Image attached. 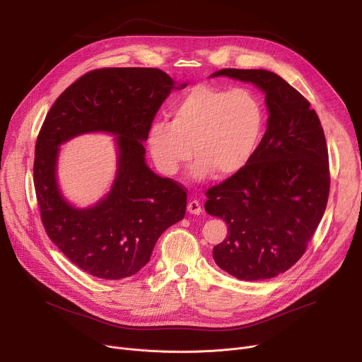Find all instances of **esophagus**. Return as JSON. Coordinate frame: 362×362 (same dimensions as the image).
<instances>
[{
    "instance_id": "esophagus-1",
    "label": "esophagus",
    "mask_w": 362,
    "mask_h": 362,
    "mask_svg": "<svg viewBox=\"0 0 362 362\" xmlns=\"http://www.w3.org/2000/svg\"><path fill=\"white\" fill-rule=\"evenodd\" d=\"M187 211L191 213V214H195V216L201 214L202 208H201V204H199V201H197V199L189 201V202H187Z\"/></svg>"
}]
</instances>
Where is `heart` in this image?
I'll return each mask as SVG.
<instances>
[{
    "label": "heart",
    "instance_id": "1",
    "mask_svg": "<svg viewBox=\"0 0 362 362\" xmlns=\"http://www.w3.org/2000/svg\"><path fill=\"white\" fill-rule=\"evenodd\" d=\"M171 122L157 120L148 132L151 157L161 173L175 176L198 158L192 176H232L252 158L259 144L264 111L250 89L226 90L198 85L171 105Z\"/></svg>",
    "mask_w": 362,
    "mask_h": 362
}]
</instances>
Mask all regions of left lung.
<instances>
[{
  "label": "left lung",
  "instance_id": "left-lung-1",
  "mask_svg": "<svg viewBox=\"0 0 362 362\" xmlns=\"http://www.w3.org/2000/svg\"><path fill=\"white\" fill-rule=\"evenodd\" d=\"M213 76L254 83L265 93L270 114L248 164L205 194V211L227 223V236L213 248L214 261L240 280L272 279L307 251L326 211L325 130L307 98L273 71L223 69Z\"/></svg>",
  "mask_w": 362,
  "mask_h": 362
}]
</instances>
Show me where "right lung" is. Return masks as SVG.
<instances>
[{
  "label": "right lung",
  "instance_id": "right-lung-1",
  "mask_svg": "<svg viewBox=\"0 0 362 362\" xmlns=\"http://www.w3.org/2000/svg\"><path fill=\"white\" fill-rule=\"evenodd\" d=\"M175 81L160 69L108 67L71 83L48 111L35 146L33 182L48 238L78 267L120 280L138 273L170 226L186 211V189L145 163L144 142ZM89 131L117 136L118 173L112 191L89 209H74L56 185L58 146Z\"/></svg>",
  "mask_w": 362,
  "mask_h": 362
}]
</instances>
